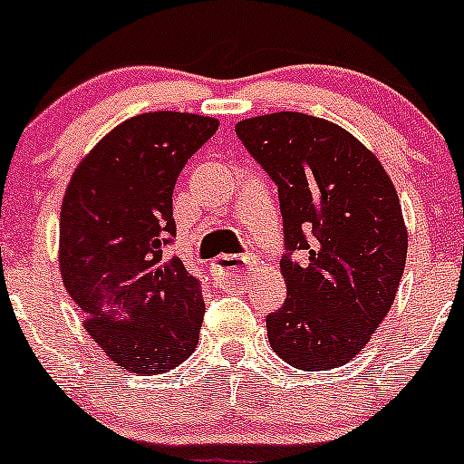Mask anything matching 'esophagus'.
Instances as JSON below:
<instances>
[{"mask_svg":"<svg viewBox=\"0 0 464 464\" xmlns=\"http://www.w3.org/2000/svg\"><path fill=\"white\" fill-rule=\"evenodd\" d=\"M251 256H232V253H225V256H220L218 260L213 262V272H216V276H218L220 281L232 283L241 276L244 265H251Z\"/></svg>","mask_w":464,"mask_h":464,"instance_id":"1","label":"esophagus"}]
</instances>
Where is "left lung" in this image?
<instances>
[{
    "label": "left lung",
    "mask_w": 464,
    "mask_h": 464,
    "mask_svg": "<svg viewBox=\"0 0 464 464\" xmlns=\"http://www.w3.org/2000/svg\"><path fill=\"white\" fill-rule=\"evenodd\" d=\"M278 186L288 297L267 315L274 353L304 372L343 367L395 302L407 265L401 204L381 160L337 122L278 111L237 122Z\"/></svg>",
    "instance_id": "obj_1"
}]
</instances>
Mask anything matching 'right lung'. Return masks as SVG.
<instances>
[{"label": "right lung", "instance_id": "1", "mask_svg": "<svg viewBox=\"0 0 464 464\" xmlns=\"http://www.w3.org/2000/svg\"><path fill=\"white\" fill-rule=\"evenodd\" d=\"M218 121L153 111L113 127L73 169L60 211V274L83 327L121 370L165 374L197 348L199 283L165 248L176 179Z\"/></svg>", "mask_w": 464, "mask_h": 464}]
</instances>
